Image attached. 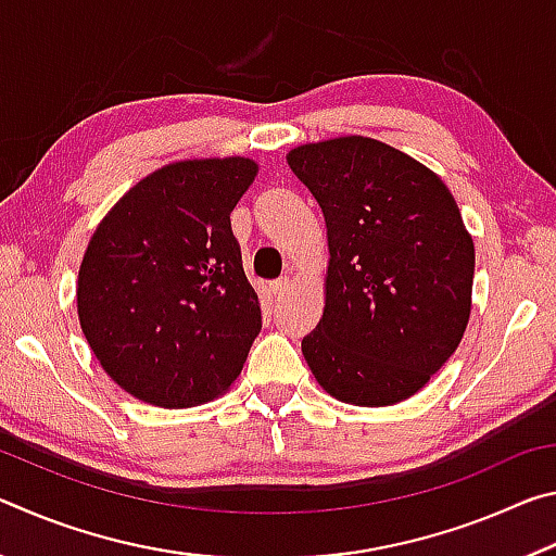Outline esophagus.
Masks as SVG:
<instances>
[{
    "label": "esophagus",
    "instance_id": "esophagus-1",
    "mask_svg": "<svg viewBox=\"0 0 556 556\" xmlns=\"http://www.w3.org/2000/svg\"><path fill=\"white\" fill-rule=\"evenodd\" d=\"M289 287H291V279H289V277H279V279L271 281V285H269V291L279 299V296H285V294H287Z\"/></svg>",
    "mask_w": 556,
    "mask_h": 556
}]
</instances>
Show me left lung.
<instances>
[{"instance_id": "1", "label": "left lung", "mask_w": 556, "mask_h": 556, "mask_svg": "<svg viewBox=\"0 0 556 556\" xmlns=\"http://www.w3.org/2000/svg\"><path fill=\"white\" fill-rule=\"evenodd\" d=\"M287 164L326 220V306L301 341L316 382L345 404L417 394L464 338L476 250L441 178L372 137L301 144Z\"/></svg>"}]
</instances>
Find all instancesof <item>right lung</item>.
Segmentation results:
<instances>
[{"instance_id":"right-lung-1","label":"right lung","mask_w":556,"mask_h":556,"mask_svg":"<svg viewBox=\"0 0 556 556\" xmlns=\"http://www.w3.org/2000/svg\"><path fill=\"white\" fill-rule=\"evenodd\" d=\"M257 172L248 156L166 164L92 232L75 289L80 328L131 397L184 409L238 380L262 314L230 213Z\"/></svg>"}]
</instances>
